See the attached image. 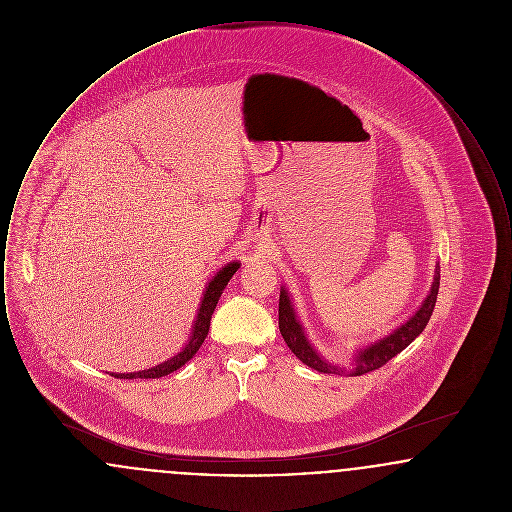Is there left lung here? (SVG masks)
<instances>
[{
  "instance_id": "obj_1",
  "label": "left lung",
  "mask_w": 512,
  "mask_h": 512,
  "mask_svg": "<svg viewBox=\"0 0 512 512\" xmlns=\"http://www.w3.org/2000/svg\"><path fill=\"white\" fill-rule=\"evenodd\" d=\"M439 290V267H436L434 274V284H432V292L428 293L426 301L422 303V307L409 318L403 326H399L393 334L388 338L368 345L363 351H359V355L355 357V368L349 376H361L366 372H372L376 368H382L390 359H393L397 353H401L411 341L422 334V330L426 328L428 320L432 317V311L436 307V299H438ZM278 326H280V334L284 341L288 343V347L292 349L293 355L311 368H315L318 372L324 374H345V370L340 366L330 365L326 363L317 351L311 347V343L305 338L301 324L297 322L295 313H293L292 299L288 297L286 290L282 288L280 292V303H278Z\"/></svg>"
}]
</instances>
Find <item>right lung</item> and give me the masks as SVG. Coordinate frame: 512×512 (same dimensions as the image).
Listing matches in <instances>:
<instances>
[{"mask_svg":"<svg viewBox=\"0 0 512 512\" xmlns=\"http://www.w3.org/2000/svg\"><path fill=\"white\" fill-rule=\"evenodd\" d=\"M240 268V263H230L226 267L219 270L215 274V278L209 282L207 290L203 293V301L199 305V311H197V318H195L194 332L190 336V341L186 343V347L174 355L169 361L161 363V365L153 366V368H147L142 372H130V374H111L115 378H124V380H132V378H161V376H167L174 370H178L180 366L186 365L195 353L199 351L201 343L207 338V332H209V326H211V315L215 313V307L219 303V297L224 292L226 284L230 282V278L236 274V270Z\"/></svg>","mask_w":512,"mask_h":512,"instance_id":"obj_1","label":"right lung"}]
</instances>
